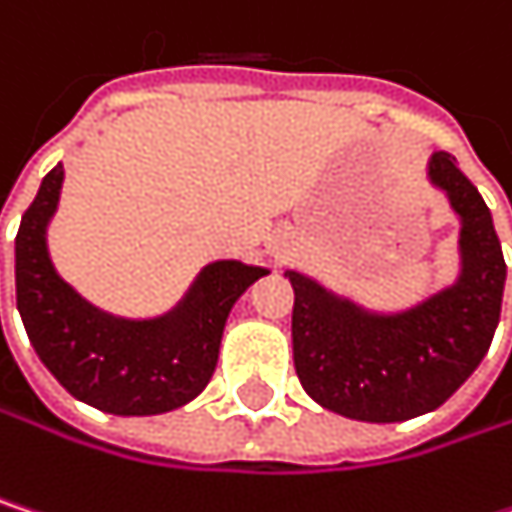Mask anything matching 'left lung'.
I'll list each match as a JSON object with an SVG mask.
<instances>
[{
    "label": "left lung",
    "instance_id": "left-lung-1",
    "mask_svg": "<svg viewBox=\"0 0 512 512\" xmlns=\"http://www.w3.org/2000/svg\"><path fill=\"white\" fill-rule=\"evenodd\" d=\"M462 219V275L406 314H367L299 272L293 284V364L302 388L323 409L353 421L394 424L439 409L486 356L498 317L507 263L483 204L445 151L430 159Z\"/></svg>",
    "mask_w": 512,
    "mask_h": 512
}]
</instances>
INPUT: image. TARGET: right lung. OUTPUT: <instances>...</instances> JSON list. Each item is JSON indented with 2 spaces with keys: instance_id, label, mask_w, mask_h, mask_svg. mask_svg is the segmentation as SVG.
I'll return each mask as SVG.
<instances>
[{
  "instance_id": "add662e5",
  "label": "right lung",
  "mask_w": 512,
  "mask_h": 512,
  "mask_svg": "<svg viewBox=\"0 0 512 512\" xmlns=\"http://www.w3.org/2000/svg\"><path fill=\"white\" fill-rule=\"evenodd\" d=\"M64 168L44 177L17 231V308L50 373L82 403L112 415L171 412L210 382L225 320L266 269L240 260L210 263L168 317L121 320L88 305L64 284L47 255Z\"/></svg>"
}]
</instances>
